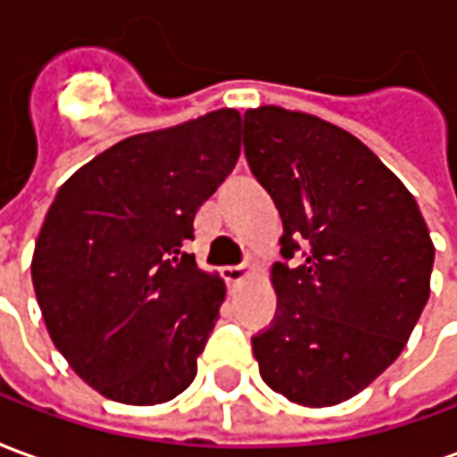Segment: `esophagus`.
<instances>
[{
  "label": "esophagus",
  "mask_w": 457,
  "mask_h": 457,
  "mask_svg": "<svg viewBox=\"0 0 457 457\" xmlns=\"http://www.w3.org/2000/svg\"><path fill=\"white\" fill-rule=\"evenodd\" d=\"M222 274L228 278L229 284H239V281H245L249 277V267L245 264H237V267H225L222 269Z\"/></svg>",
  "instance_id": "obj_1"
}]
</instances>
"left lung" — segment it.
<instances>
[{"mask_svg": "<svg viewBox=\"0 0 457 457\" xmlns=\"http://www.w3.org/2000/svg\"><path fill=\"white\" fill-rule=\"evenodd\" d=\"M245 156L284 222L259 374L288 402L333 406L402 354L431 294V235L402 180L330 121L247 110Z\"/></svg>", "mask_w": 457, "mask_h": 457, "instance_id": "left-lung-1", "label": "left lung"}]
</instances>
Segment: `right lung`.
Returning a JSON list of instances; mask_svg holds the SVG:
<instances>
[{
	"label": "right lung",
	"instance_id": "add662e5",
	"mask_svg": "<svg viewBox=\"0 0 457 457\" xmlns=\"http://www.w3.org/2000/svg\"><path fill=\"white\" fill-rule=\"evenodd\" d=\"M237 110L146 131L95 156L55 193L31 278L51 340L75 374L120 403L179 396L225 301L186 245L239 159Z\"/></svg>",
	"mask_w": 457,
	"mask_h": 457
}]
</instances>
